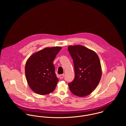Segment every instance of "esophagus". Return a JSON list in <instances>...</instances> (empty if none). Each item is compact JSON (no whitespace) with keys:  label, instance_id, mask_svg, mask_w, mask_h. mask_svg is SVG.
<instances>
[{"label":"esophagus","instance_id":"obj_1","mask_svg":"<svg viewBox=\"0 0 126 126\" xmlns=\"http://www.w3.org/2000/svg\"><path fill=\"white\" fill-rule=\"evenodd\" d=\"M64 76V75L63 74H61V75H59V77H60V78L61 79H62L63 78Z\"/></svg>","mask_w":126,"mask_h":126}]
</instances>
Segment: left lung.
I'll use <instances>...</instances> for the list:
<instances>
[{
  "instance_id": "obj_1",
  "label": "left lung",
  "mask_w": 126,
  "mask_h": 126,
  "mask_svg": "<svg viewBox=\"0 0 126 126\" xmlns=\"http://www.w3.org/2000/svg\"><path fill=\"white\" fill-rule=\"evenodd\" d=\"M74 66L75 78L68 83L73 94L80 97L89 95L98 85L101 77L99 59L94 51L80 45L68 47Z\"/></svg>"
}]
</instances>
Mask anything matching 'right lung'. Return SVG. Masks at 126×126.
I'll return each mask as SVG.
<instances>
[{
	"label": "right lung",
	"instance_id": "add662e5",
	"mask_svg": "<svg viewBox=\"0 0 126 126\" xmlns=\"http://www.w3.org/2000/svg\"><path fill=\"white\" fill-rule=\"evenodd\" d=\"M62 47H47L32 55L25 66V75L30 87L41 95L54 91L58 82L53 62Z\"/></svg>",
	"mask_w": 126,
	"mask_h": 126
}]
</instances>
